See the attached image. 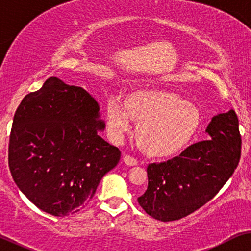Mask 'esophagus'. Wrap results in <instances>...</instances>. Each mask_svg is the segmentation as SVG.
Instances as JSON below:
<instances>
[{
  "label": "esophagus",
  "mask_w": 251,
  "mask_h": 251,
  "mask_svg": "<svg viewBox=\"0 0 251 251\" xmlns=\"http://www.w3.org/2000/svg\"><path fill=\"white\" fill-rule=\"evenodd\" d=\"M124 162H125L126 164L129 165V166L138 165V159L134 158V157L131 156V155H126V156H124Z\"/></svg>",
  "instance_id": "1"
}]
</instances>
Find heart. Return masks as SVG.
Here are the masks:
<instances>
[{
    "label": "heart",
    "mask_w": 251,
    "mask_h": 251,
    "mask_svg": "<svg viewBox=\"0 0 251 251\" xmlns=\"http://www.w3.org/2000/svg\"><path fill=\"white\" fill-rule=\"evenodd\" d=\"M132 119L138 120L136 140L152 156L172 155L185 147L200 124L195 106L178 93L159 88L139 89L126 103L111 100L106 106V125L115 140L129 132Z\"/></svg>",
    "instance_id": "1"
}]
</instances>
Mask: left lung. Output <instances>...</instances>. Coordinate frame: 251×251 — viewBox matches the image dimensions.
I'll list each match as a JSON object with an SVG mask.
<instances>
[{
	"instance_id": "obj_1",
	"label": "left lung",
	"mask_w": 251,
	"mask_h": 251,
	"mask_svg": "<svg viewBox=\"0 0 251 251\" xmlns=\"http://www.w3.org/2000/svg\"><path fill=\"white\" fill-rule=\"evenodd\" d=\"M206 133L211 140L148 165V188L138 202L152 218L173 222L196 211L215 198L238 168L242 140L234 110L213 117Z\"/></svg>"
}]
</instances>
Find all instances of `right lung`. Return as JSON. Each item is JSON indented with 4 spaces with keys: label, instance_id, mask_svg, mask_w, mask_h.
<instances>
[{
    "label": "right lung",
    "instance_id": "obj_1",
    "mask_svg": "<svg viewBox=\"0 0 251 251\" xmlns=\"http://www.w3.org/2000/svg\"><path fill=\"white\" fill-rule=\"evenodd\" d=\"M99 104L85 89L56 76L23 99L9 136V169L40 210L56 217L78 212L93 199L120 150L98 134Z\"/></svg>",
    "mask_w": 251,
    "mask_h": 251
}]
</instances>
